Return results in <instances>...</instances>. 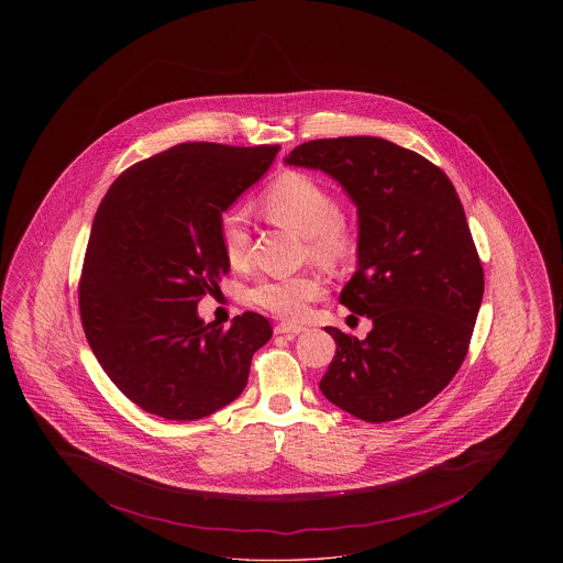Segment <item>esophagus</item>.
<instances>
[{"mask_svg": "<svg viewBox=\"0 0 563 563\" xmlns=\"http://www.w3.org/2000/svg\"><path fill=\"white\" fill-rule=\"evenodd\" d=\"M274 331H276L278 335H287V338H295V335H299L301 331H306V327H303V324H299V322L285 321L278 322V324L274 327Z\"/></svg>", "mask_w": 563, "mask_h": 563, "instance_id": "obj_1", "label": "esophagus"}]
</instances>
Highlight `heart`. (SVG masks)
<instances>
[{"instance_id":"obj_1","label":"heart","mask_w":563,"mask_h":563,"mask_svg":"<svg viewBox=\"0 0 563 563\" xmlns=\"http://www.w3.org/2000/svg\"><path fill=\"white\" fill-rule=\"evenodd\" d=\"M264 211L274 223L308 239L310 255L329 268L342 266L354 251V239L342 221L338 200L303 173L278 177L264 194ZM219 239L228 264L242 268L249 260V219L244 211L230 209L221 214ZM321 294L319 276L297 274L260 283L253 297L278 317H299Z\"/></svg>"}]
</instances>
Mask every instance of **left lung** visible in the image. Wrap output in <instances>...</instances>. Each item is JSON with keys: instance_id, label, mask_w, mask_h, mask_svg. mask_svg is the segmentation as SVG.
I'll use <instances>...</instances> for the list:
<instances>
[{"instance_id": "obj_1", "label": "left lung", "mask_w": 563, "mask_h": 563, "mask_svg": "<svg viewBox=\"0 0 563 563\" xmlns=\"http://www.w3.org/2000/svg\"><path fill=\"white\" fill-rule=\"evenodd\" d=\"M285 164L335 179L358 214L356 272L340 303L374 329L356 340L324 327L338 349L322 395L365 422L418 411L460 369L483 299L482 262L452 181L377 136L308 141Z\"/></svg>"}]
</instances>
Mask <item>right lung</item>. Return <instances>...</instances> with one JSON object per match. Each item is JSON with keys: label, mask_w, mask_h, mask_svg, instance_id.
<instances>
[{"label": "right lung", "mask_w": 563, "mask_h": 563, "mask_svg": "<svg viewBox=\"0 0 563 563\" xmlns=\"http://www.w3.org/2000/svg\"><path fill=\"white\" fill-rule=\"evenodd\" d=\"M278 145L181 143L124 170L92 221L80 280L86 340L109 379L164 420L211 416L241 397L268 319L230 329L198 301L230 272L219 219L268 173Z\"/></svg>", "instance_id": "1"}]
</instances>
